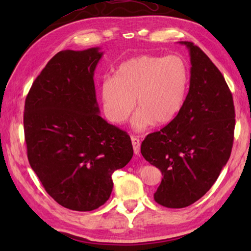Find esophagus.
<instances>
[{
    "mask_svg": "<svg viewBox=\"0 0 251 251\" xmlns=\"http://www.w3.org/2000/svg\"><path fill=\"white\" fill-rule=\"evenodd\" d=\"M131 144H133L135 155H138L139 151H141V143H139V139L136 137H131Z\"/></svg>",
    "mask_w": 251,
    "mask_h": 251,
    "instance_id": "34e87169",
    "label": "esophagus"
}]
</instances>
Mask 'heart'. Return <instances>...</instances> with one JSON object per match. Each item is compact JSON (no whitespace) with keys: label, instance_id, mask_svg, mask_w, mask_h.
Listing matches in <instances>:
<instances>
[{"label":"heart","instance_id":"obj_1","mask_svg":"<svg viewBox=\"0 0 251 251\" xmlns=\"http://www.w3.org/2000/svg\"><path fill=\"white\" fill-rule=\"evenodd\" d=\"M189 73L184 58L177 55L143 54L123 62L115 77L100 84L104 112L115 124L125 123L136 107L133 127L146 129L154 124L172 122L185 103Z\"/></svg>","mask_w":251,"mask_h":251}]
</instances>
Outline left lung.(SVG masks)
<instances>
[{
	"label": "left lung",
	"mask_w": 251,
	"mask_h": 251,
	"mask_svg": "<svg viewBox=\"0 0 251 251\" xmlns=\"http://www.w3.org/2000/svg\"><path fill=\"white\" fill-rule=\"evenodd\" d=\"M190 84L177 116L142 143L144 158L161 172L154 199L167 208H184L201 199L217 180L231 154L235 106L223 74L192 42Z\"/></svg>",
	"instance_id": "left-lung-1"
}]
</instances>
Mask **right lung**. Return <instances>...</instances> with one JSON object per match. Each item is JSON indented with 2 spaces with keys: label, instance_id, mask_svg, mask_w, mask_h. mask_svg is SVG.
<instances>
[{
  "label": "right lung",
  "instance_id": "add662e5",
  "mask_svg": "<svg viewBox=\"0 0 251 251\" xmlns=\"http://www.w3.org/2000/svg\"><path fill=\"white\" fill-rule=\"evenodd\" d=\"M100 48L61 50L25 100L29 165L50 197L76 211L97 209L113 190V173L133 157L130 137L100 116L94 71Z\"/></svg>",
  "mask_w": 251,
  "mask_h": 251
}]
</instances>
